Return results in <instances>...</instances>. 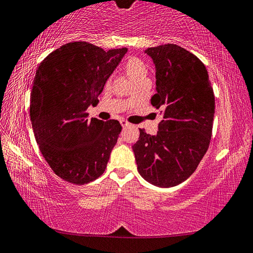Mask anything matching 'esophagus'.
<instances>
[{
  "instance_id": "esophagus-1",
  "label": "esophagus",
  "mask_w": 253,
  "mask_h": 253,
  "mask_svg": "<svg viewBox=\"0 0 253 253\" xmlns=\"http://www.w3.org/2000/svg\"><path fill=\"white\" fill-rule=\"evenodd\" d=\"M120 123H121V126L124 127V126H131V124L129 123V122H126V120H121V122H120Z\"/></svg>"
}]
</instances>
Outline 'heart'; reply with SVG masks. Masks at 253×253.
Masks as SVG:
<instances>
[{
  "label": "heart",
  "instance_id": "obj_1",
  "mask_svg": "<svg viewBox=\"0 0 253 253\" xmlns=\"http://www.w3.org/2000/svg\"><path fill=\"white\" fill-rule=\"evenodd\" d=\"M126 71L132 82L136 83L148 80V68L143 61L138 57H130L126 63Z\"/></svg>",
  "mask_w": 253,
  "mask_h": 253
}]
</instances>
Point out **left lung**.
I'll list each match as a JSON object with an SVG mask.
<instances>
[{
  "label": "left lung",
  "instance_id": "8db88e82",
  "mask_svg": "<svg viewBox=\"0 0 253 253\" xmlns=\"http://www.w3.org/2000/svg\"><path fill=\"white\" fill-rule=\"evenodd\" d=\"M144 53L156 68L151 104L162 120L154 135L140 129L132 150L145 181L171 188L190 178L209 148L214 94L205 64L185 48L165 44Z\"/></svg>",
  "mask_w": 253,
  "mask_h": 253
}]
</instances>
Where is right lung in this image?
Here are the masks:
<instances>
[{
	"mask_svg": "<svg viewBox=\"0 0 253 253\" xmlns=\"http://www.w3.org/2000/svg\"><path fill=\"white\" fill-rule=\"evenodd\" d=\"M127 52L104 51L87 42L66 43L38 66L30 118L44 159L61 179L85 184L105 171L121 124L88 120L108 79Z\"/></svg>",
	"mask_w": 253,
	"mask_h": 253,
	"instance_id": "add662e5",
	"label": "right lung"
}]
</instances>
